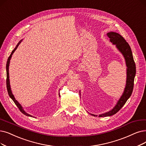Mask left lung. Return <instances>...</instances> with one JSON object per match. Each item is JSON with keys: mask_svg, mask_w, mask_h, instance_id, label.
Segmentation results:
<instances>
[{"mask_svg": "<svg viewBox=\"0 0 146 146\" xmlns=\"http://www.w3.org/2000/svg\"><path fill=\"white\" fill-rule=\"evenodd\" d=\"M107 35L110 38V41L113 43V45H115L116 48L123 55L125 60L126 66V81L124 91L115 106L109 111L99 115L98 116L100 117L113 115L117 113L124 106L127 100L131 96L133 88L134 78H135L136 74L135 63L133 60L132 50L129 45L126 41V40L120 34L114 32L107 33ZM90 114L97 117V115L93 114Z\"/></svg>", "mask_w": 146, "mask_h": 146, "instance_id": "8db88e82", "label": "left lung"}]
</instances>
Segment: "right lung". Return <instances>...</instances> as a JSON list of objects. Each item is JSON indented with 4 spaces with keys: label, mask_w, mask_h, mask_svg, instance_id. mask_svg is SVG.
Segmentation results:
<instances>
[{
    "label": "right lung",
    "mask_w": 146,
    "mask_h": 146,
    "mask_svg": "<svg viewBox=\"0 0 146 146\" xmlns=\"http://www.w3.org/2000/svg\"><path fill=\"white\" fill-rule=\"evenodd\" d=\"M22 40H23V39L21 40H20L18 44H17V45H16L15 48L12 51V53H11V54H10L9 57H8L7 62V66H6V69H7V90H8V92L9 96H10V98H11V99H12L13 101L14 102V103L15 104V105L17 106V107H18V108H19V110H20V111H21L23 114H24L25 115H27V116H29V117H33L32 115L27 113L24 110V109H23V107L21 106V104L15 100V98L14 95L13 94V93H12V90H11V85H10V81H9V66L10 60H11V57H12V56H13V53H14V51L16 50V49L17 48V47H18V46L20 45V44ZM59 95H60V93H59Z\"/></svg>",
    "instance_id": "add662e5"
}]
</instances>
